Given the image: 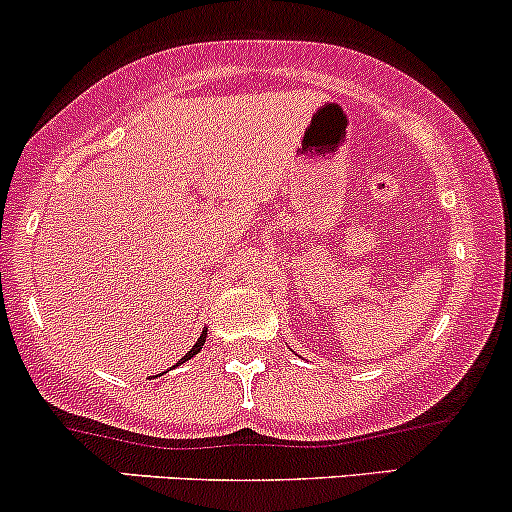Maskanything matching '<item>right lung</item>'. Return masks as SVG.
<instances>
[{
  "label": "right lung",
  "mask_w": 512,
  "mask_h": 512,
  "mask_svg": "<svg viewBox=\"0 0 512 512\" xmlns=\"http://www.w3.org/2000/svg\"><path fill=\"white\" fill-rule=\"evenodd\" d=\"M205 336H208V329H203V333H200V338H198V341H195V346H193L191 350H188V353H186V355H183V358H181V360H179V363H176V365L186 363V360H191V358H193V355H198V353H200V348H203V346H205Z\"/></svg>",
  "instance_id": "add662e5"
}]
</instances>
